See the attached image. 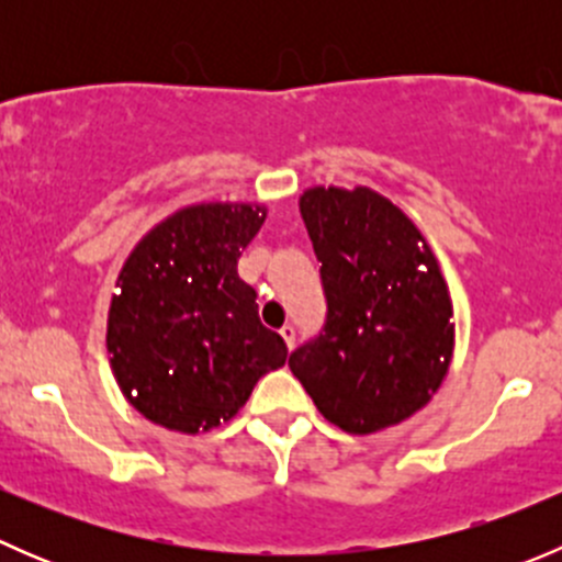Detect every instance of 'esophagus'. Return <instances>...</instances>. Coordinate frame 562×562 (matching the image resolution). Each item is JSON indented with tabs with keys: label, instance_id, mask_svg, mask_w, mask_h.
Masks as SVG:
<instances>
[{
	"label": "esophagus",
	"instance_id": "34e87169",
	"mask_svg": "<svg viewBox=\"0 0 562 562\" xmlns=\"http://www.w3.org/2000/svg\"><path fill=\"white\" fill-rule=\"evenodd\" d=\"M280 334H282V339H285L288 348H293V345H296V328H293L291 323H285V326L280 328Z\"/></svg>",
	"mask_w": 562,
	"mask_h": 562
}]
</instances>
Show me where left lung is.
Returning a JSON list of instances; mask_svg holds the SVG:
<instances>
[{"label":"left lung","mask_w":562,"mask_h":562,"mask_svg":"<svg viewBox=\"0 0 562 562\" xmlns=\"http://www.w3.org/2000/svg\"><path fill=\"white\" fill-rule=\"evenodd\" d=\"M299 209L321 260L326 321L288 367L334 427H394L432 400L454 353L438 258L405 212L370 187H313Z\"/></svg>","instance_id":"obj_1"}]
</instances>
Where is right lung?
<instances>
[{"instance_id":"1","label":"right lung","mask_w":562,"mask_h":562,"mask_svg":"<svg viewBox=\"0 0 562 562\" xmlns=\"http://www.w3.org/2000/svg\"><path fill=\"white\" fill-rule=\"evenodd\" d=\"M266 220L258 203L179 209L135 245L108 310V353L130 405L173 432H209L239 413L285 339L258 317L239 277Z\"/></svg>"}]
</instances>
